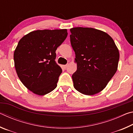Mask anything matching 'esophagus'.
Masks as SVG:
<instances>
[{
	"label": "esophagus",
	"instance_id": "34e87169",
	"mask_svg": "<svg viewBox=\"0 0 133 133\" xmlns=\"http://www.w3.org/2000/svg\"><path fill=\"white\" fill-rule=\"evenodd\" d=\"M67 67V64H65V65H63V67L64 69H66Z\"/></svg>",
	"mask_w": 133,
	"mask_h": 133
}]
</instances>
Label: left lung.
I'll return each mask as SVG.
<instances>
[{
  "instance_id": "8db88e82",
  "label": "left lung",
  "mask_w": 133,
  "mask_h": 133,
  "mask_svg": "<svg viewBox=\"0 0 133 133\" xmlns=\"http://www.w3.org/2000/svg\"><path fill=\"white\" fill-rule=\"evenodd\" d=\"M77 70L72 75L76 90L94 95L104 89L117 70L120 55L107 33L91 28L70 29Z\"/></svg>"
}]
</instances>
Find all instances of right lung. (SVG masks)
<instances>
[{
  "label": "right lung",
  "instance_id": "right-lung-1",
  "mask_svg": "<svg viewBox=\"0 0 133 133\" xmlns=\"http://www.w3.org/2000/svg\"><path fill=\"white\" fill-rule=\"evenodd\" d=\"M67 29L37 30L22 38L14 52L17 75L29 90L39 96L57 87L62 70L55 62L56 50L67 36Z\"/></svg>",
  "mask_w": 133,
  "mask_h": 133
}]
</instances>
